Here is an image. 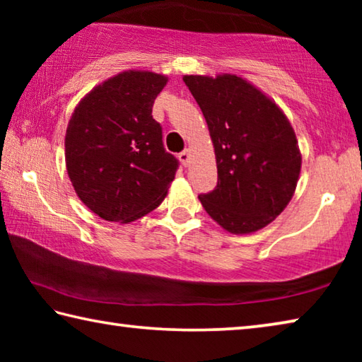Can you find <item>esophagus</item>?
<instances>
[{"label":"esophagus","instance_id":"esophagus-1","mask_svg":"<svg viewBox=\"0 0 362 362\" xmlns=\"http://www.w3.org/2000/svg\"><path fill=\"white\" fill-rule=\"evenodd\" d=\"M179 159H180V163L183 164V166H188L189 164V150L187 148V150H183L182 153H179Z\"/></svg>","mask_w":362,"mask_h":362}]
</instances>
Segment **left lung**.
Returning <instances> with one entry per match:
<instances>
[{"mask_svg":"<svg viewBox=\"0 0 362 362\" xmlns=\"http://www.w3.org/2000/svg\"><path fill=\"white\" fill-rule=\"evenodd\" d=\"M216 148L218 180L199 194L206 212L236 235L273 222L296 192L302 156L284 113L235 75L183 76Z\"/></svg>","mask_w":362,"mask_h":362,"instance_id":"1","label":"left lung"}]
</instances>
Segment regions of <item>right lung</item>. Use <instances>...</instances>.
I'll return each instance as SVG.
<instances>
[{"label": "right lung", "instance_id": "1", "mask_svg": "<svg viewBox=\"0 0 362 362\" xmlns=\"http://www.w3.org/2000/svg\"><path fill=\"white\" fill-rule=\"evenodd\" d=\"M168 78L124 71L97 86L66 127L65 161L79 199L108 222L144 217L166 198L179 159L151 110Z\"/></svg>", "mask_w": 362, "mask_h": 362}]
</instances>
